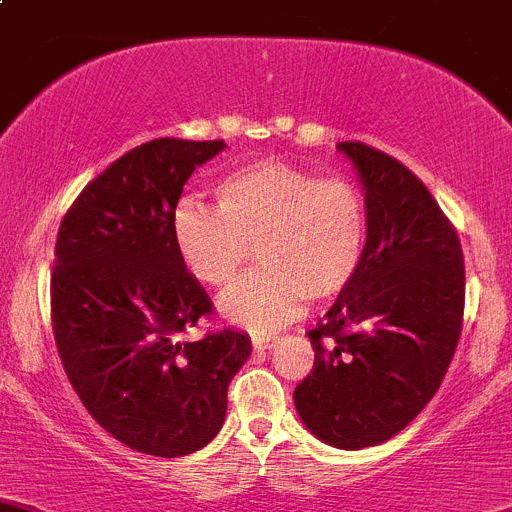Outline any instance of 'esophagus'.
Masks as SVG:
<instances>
[{"instance_id":"1","label":"esophagus","mask_w":512,"mask_h":512,"mask_svg":"<svg viewBox=\"0 0 512 512\" xmlns=\"http://www.w3.org/2000/svg\"><path fill=\"white\" fill-rule=\"evenodd\" d=\"M276 342H278V335H254L251 337V345H254L256 350H271Z\"/></svg>"}]
</instances>
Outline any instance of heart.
<instances>
[{
	"mask_svg": "<svg viewBox=\"0 0 512 512\" xmlns=\"http://www.w3.org/2000/svg\"><path fill=\"white\" fill-rule=\"evenodd\" d=\"M217 209L179 199L172 241L184 271L224 288L256 244L263 266L221 298L226 320L273 330L303 310L308 298H333L350 286L365 254L367 212L360 189L345 177H315L281 157L231 167L214 184Z\"/></svg>",
	"mask_w": 512,
	"mask_h": 512,
	"instance_id": "1",
	"label": "heart"
}]
</instances>
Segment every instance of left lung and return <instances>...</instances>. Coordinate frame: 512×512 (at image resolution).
Segmentation results:
<instances>
[{
    "label": "left lung",
    "mask_w": 512,
    "mask_h": 512,
    "mask_svg": "<svg viewBox=\"0 0 512 512\" xmlns=\"http://www.w3.org/2000/svg\"><path fill=\"white\" fill-rule=\"evenodd\" d=\"M365 189L362 263L318 328L313 372L293 402L313 436L367 449L397 436L444 382L463 323L461 241L412 170L362 142H337Z\"/></svg>",
    "instance_id": "obj_1"
}]
</instances>
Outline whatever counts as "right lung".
Listing matches in <instances>:
<instances>
[{
    "instance_id": "right-lung-1",
    "label": "right lung",
    "mask_w": 512,
    "mask_h": 512,
    "mask_svg": "<svg viewBox=\"0 0 512 512\" xmlns=\"http://www.w3.org/2000/svg\"><path fill=\"white\" fill-rule=\"evenodd\" d=\"M224 140H150L93 179L61 221L51 273L56 347L88 414L130 449L199 451L226 419V389L251 355L239 330L182 333L212 313L184 271L172 212Z\"/></svg>"
}]
</instances>
